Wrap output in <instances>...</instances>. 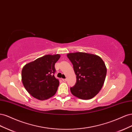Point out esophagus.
Returning <instances> with one entry per match:
<instances>
[{"label": "esophagus", "instance_id": "esophagus-1", "mask_svg": "<svg viewBox=\"0 0 132 132\" xmlns=\"http://www.w3.org/2000/svg\"><path fill=\"white\" fill-rule=\"evenodd\" d=\"M62 80L63 81V82H66L67 81V79L66 78H63L62 79Z\"/></svg>", "mask_w": 132, "mask_h": 132}]
</instances>
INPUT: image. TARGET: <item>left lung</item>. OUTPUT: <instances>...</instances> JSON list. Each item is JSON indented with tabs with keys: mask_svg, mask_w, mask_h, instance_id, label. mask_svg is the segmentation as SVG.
Returning <instances> with one entry per match:
<instances>
[{
	"mask_svg": "<svg viewBox=\"0 0 132 132\" xmlns=\"http://www.w3.org/2000/svg\"><path fill=\"white\" fill-rule=\"evenodd\" d=\"M72 62L77 81L71 93L81 100H89L99 93L106 78L107 68L100 56L86 52L67 54Z\"/></svg>",
	"mask_w": 132,
	"mask_h": 132,
	"instance_id": "left-lung-1",
	"label": "left lung"
}]
</instances>
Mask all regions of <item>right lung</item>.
<instances>
[{
  "label": "right lung",
  "mask_w": 132,
  "mask_h": 132,
  "mask_svg": "<svg viewBox=\"0 0 132 132\" xmlns=\"http://www.w3.org/2000/svg\"><path fill=\"white\" fill-rule=\"evenodd\" d=\"M60 57L59 54L46 55L23 67L21 71L22 84L33 97L43 101L55 95L59 80L54 75L55 64Z\"/></svg>",
  "instance_id": "right-lung-1"
}]
</instances>
